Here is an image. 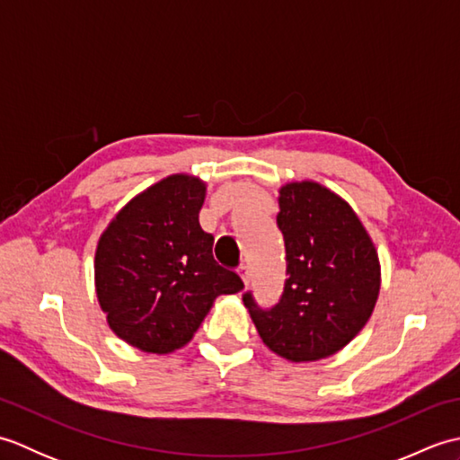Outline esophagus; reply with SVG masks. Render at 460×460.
Segmentation results:
<instances>
[{
  "instance_id": "34e87169",
  "label": "esophagus",
  "mask_w": 460,
  "mask_h": 460,
  "mask_svg": "<svg viewBox=\"0 0 460 460\" xmlns=\"http://www.w3.org/2000/svg\"><path fill=\"white\" fill-rule=\"evenodd\" d=\"M239 275L243 279V282H245V287H249V280H251V270L247 265H241L239 267Z\"/></svg>"
}]
</instances>
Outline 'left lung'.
Wrapping results in <instances>:
<instances>
[{"label": "left lung", "instance_id": "left-lung-1", "mask_svg": "<svg viewBox=\"0 0 460 460\" xmlns=\"http://www.w3.org/2000/svg\"><path fill=\"white\" fill-rule=\"evenodd\" d=\"M279 208L285 292L270 310H261L251 292L243 305L270 351L295 364L318 361L366 326L379 296V257L356 211L326 185L288 181L279 190Z\"/></svg>", "mask_w": 460, "mask_h": 460}]
</instances>
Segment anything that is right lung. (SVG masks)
Wrapping results in <instances>:
<instances>
[{
	"label": "right lung",
	"instance_id": "add662e5",
	"mask_svg": "<svg viewBox=\"0 0 460 460\" xmlns=\"http://www.w3.org/2000/svg\"><path fill=\"white\" fill-rule=\"evenodd\" d=\"M208 185L173 173L136 195L102 231L94 288L111 330L146 354H170L193 338L219 295L243 290L213 259L199 225Z\"/></svg>",
	"mask_w": 460,
	"mask_h": 460
}]
</instances>
